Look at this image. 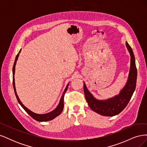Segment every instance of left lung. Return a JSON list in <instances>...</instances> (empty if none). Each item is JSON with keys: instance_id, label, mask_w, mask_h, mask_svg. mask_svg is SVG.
I'll return each mask as SVG.
<instances>
[{"instance_id": "1", "label": "left lung", "mask_w": 147, "mask_h": 147, "mask_svg": "<svg viewBox=\"0 0 147 147\" xmlns=\"http://www.w3.org/2000/svg\"><path fill=\"white\" fill-rule=\"evenodd\" d=\"M126 45L131 56L129 73L125 86L119 94L106 100H98L89 91L83 83V90L88 105L94 112L106 117H113L121 112L129 102L134 93L137 82V68L134 53L130 45L126 42Z\"/></svg>"}]
</instances>
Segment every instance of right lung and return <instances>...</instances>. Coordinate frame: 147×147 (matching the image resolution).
Listing matches in <instances>:
<instances>
[{
  "label": "right lung",
  "instance_id": "1",
  "mask_svg": "<svg viewBox=\"0 0 147 147\" xmlns=\"http://www.w3.org/2000/svg\"><path fill=\"white\" fill-rule=\"evenodd\" d=\"M21 51V50H20V51H19L18 53V55L16 56L14 65H13V88H14V91H15V96L16 97L17 100H18V103L21 105L22 107L24 109V110L26 111V112H27L32 118H34V119L36 120V121H50V120H52L54 118H55L56 117H57V116H59V115L61 113L62 111H63V108H64V97L65 92H66L67 90L69 83H68L67 85L66 86L65 90H64V91L63 93V94H62V96L61 97V99H60V101L59 102V104L57 105V106L56 107V108L55 110H53V111H51V112H50L47 113H45V114H37V113H34V112H32V111H30L27 107H26L23 104V103H22V102H21V100L19 99L18 96V95H17L16 91L14 75H15V66H16V61L18 60V56H19V55H20Z\"/></svg>",
  "mask_w": 147,
  "mask_h": 147
}]
</instances>
